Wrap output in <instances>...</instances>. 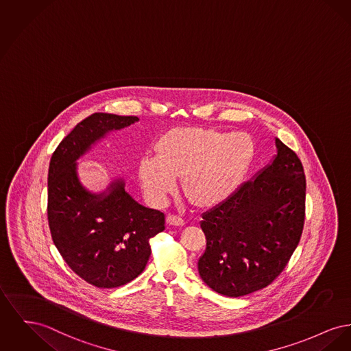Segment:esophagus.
<instances>
[{"label": "esophagus", "instance_id": "esophagus-1", "mask_svg": "<svg viewBox=\"0 0 351 351\" xmlns=\"http://www.w3.org/2000/svg\"><path fill=\"white\" fill-rule=\"evenodd\" d=\"M184 223H186V221H184L180 216H176V215H168V216H167V224H168V226L183 227Z\"/></svg>", "mask_w": 351, "mask_h": 351}]
</instances>
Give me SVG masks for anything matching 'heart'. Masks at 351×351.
<instances>
[{
    "instance_id": "heart-1",
    "label": "heart",
    "mask_w": 351,
    "mask_h": 351,
    "mask_svg": "<svg viewBox=\"0 0 351 351\" xmlns=\"http://www.w3.org/2000/svg\"><path fill=\"white\" fill-rule=\"evenodd\" d=\"M156 156L145 155L138 167L145 192L165 200L183 179L186 197L199 206H213L240 186L253 156V142L243 132L203 128H173L158 141Z\"/></svg>"
}]
</instances>
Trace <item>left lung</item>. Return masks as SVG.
Masks as SVG:
<instances>
[{"label":"left lung","instance_id":"obj_1","mask_svg":"<svg viewBox=\"0 0 351 351\" xmlns=\"http://www.w3.org/2000/svg\"><path fill=\"white\" fill-rule=\"evenodd\" d=\"M276 155L250 180L206 210V239L197 261L202 280L227 297L268 287L298 245L305 220L306 179L301 160L280 139Z\"/></svg>","mask_w":351,"mask_h":351}]
</instances>
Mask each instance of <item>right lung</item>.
Returning <instances> with one entry per match:
<instances>
[{
  "instance_id": "add662e5",
  "label": "right lung",
  "mask_w": 351,
  "mask_h": 351,
  "mask_svg": "<svg viewBox=\"0 0 351 351\" xmlns=\"http://www.w3.org/2000/svg\"><path fill=\"white\" fill-rule=\"evenodd\" d=\"M139 121L95 112L77 124L51 155L47 175V219L54 245L66 264L97 288L122 287L145 270L148 240L165 230V216L139 204L122 176L93 192L78 175V159L110 132Z\"/></svg>"
}]
</instances>
